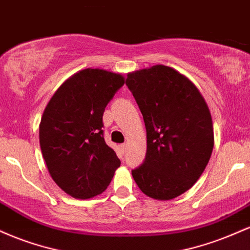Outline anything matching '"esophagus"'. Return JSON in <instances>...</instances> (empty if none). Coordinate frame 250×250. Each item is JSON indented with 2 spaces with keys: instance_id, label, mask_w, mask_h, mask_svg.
Here are the masks:
<instances>
[{
  "instance_id": "obj_1",
  "label": "esophagus",
  "mask_w": 250,
  "mask_h": 250,
  "mask_svg": "<svg viewBox=\"0 0 250 250\" xmlns=\"http://www.w3.org/2000/svg\"><path fill=\"white\" fill-rule=\"evenodd\" d=\"M120 147H121V149H122V151L123 153H125V150H127V143H122L121 146H120Z\"/></svg>"
}]
</instances>
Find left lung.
Wrapping results in <instances>:
<instances>
[{"mask_svg": "<svg viewBox=\"0 0 250 250\" xmlns=\"http://www.w3.org/2000/svg\"><path fill=\"white\" fill-rule=\"evenodd\" d=\"M125 84L147 130L146 159L131 175L151 199H175L193 187L210 159L214 130L207 103L188 77L167 65L129 73Z\"/></svg>", "mask_w": 250, "mask_h": 250, "instance_id": "1", "label": "left lung"}]
</instances>
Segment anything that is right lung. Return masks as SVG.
I'll return each instance as SVG.
<instances>
[{
  "instance_id": "right-lung-1",
  "label": "right lung",
  "mask_w": 250,
  "mask_h": 250,
  "mask_svg": "<svg viewBox=\"0 0 250 250\" xmlns=\"http://www.w3.org/2000/svg\"><path fill=\"white\" fill-rule=\"evenodd\" d=\"M123 84L121 74L83 69L62 83L43 111V159L51 179L75 199L103 193L121 165L104 141L102 116Z\"/></svg>"
}]
</instances>
